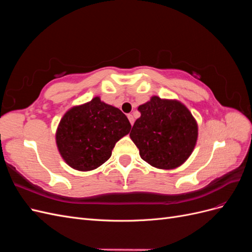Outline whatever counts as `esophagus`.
Segmentation results:
<instances>
[{"label": "esophagus", "instance_id": "esophagus-1", "mask_svg": "<svg viewBox=\"0 0 252 252\" xmlns=\"http://www.w3.org/2000/svg\"><path fill=\"white\" fill-rule=\"evenodd\" d=\"M127 118H128L129 122H130V124H131V125H133L134 119H133V116H132V114H127Z\"/></svg>", "mask_w": 252, "mask_h": 252}]
</instances>
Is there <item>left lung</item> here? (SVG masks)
<instances>
[{
  "instance_id": "8db88e82",
  "label": "left lung",
  "mask_w": 252,
  "mask_h": 252,
  "mask_svg": "<svg viewBox=\"0 0 252 252\" xmlns=\"http://www.w3.org/2000/svg\"><path fill=\"white\" fill-rule=\"evenodd\" d=\"M130 138L145 162L159 169H173L191 155L197 139L192 114L179 101L152 96L139 106Z\"/></svg>"
}]
</instances>
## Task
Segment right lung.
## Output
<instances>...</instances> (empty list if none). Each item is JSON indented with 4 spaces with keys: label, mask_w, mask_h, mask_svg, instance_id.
Segmentation results:
<instances>
[{
    "label": "right lung",
    "mask_w": 252,
    "mask_h": 252,
    "mask_svg": "<svg viewBox=\"0 0 252 252\" xmlns=\"http://www.w3.org/2000/svg\"><path fill=\"white\" fill-rule=\"evenodd\" d=\"M130 128L123 112L96 96L64 114L56 140L60 154L68 165L88 171L107 161L114 145L129 133Z\"/></svg>",
    "instance_id": "obj_1"
}]
</instances>
